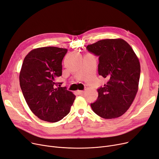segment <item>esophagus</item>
Listing matches in <instances>:
<instances>
[{"label":"esophagus","mask_w":159,"mask_h":159,"mask_svg":"<svg viewBox=\"0 0 159 159\" xmlns=\"http://www.w3.org/2000/svg\"><path fill=\"white\" fill-rule=\"evenodd\" d=\"M77 93H78V95H82V94H83L84 91H82V90H77Z\"/></svg>","instance_id":"1"}]
</instances>
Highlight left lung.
<instances>
[{
	"mask_svg": "<svg viewBox=\"0 0 159 159\" xmlns=\"http://www.w3.org/2000/svg\"><path fill=\"white\" fill-rule=\"evenodd\" d=\"M86 49L99 56V75L108 80L98 89V98L91 104L93 111L105 119L118 118L129 108L139 89V58L121 38L99 40Z\"/></svg>",
	"mask_w": 159,
	"mask_h": 159,
	"instance_id": "1",
	"label": "left lung"
}]
</instances>
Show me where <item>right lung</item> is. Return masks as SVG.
I'll return each instance as SVG.
<instances>
[{"label": "right lung", "mask_w": 159, "mask_h": 159, "mask_svg": "<svg viewBox=\"0 0 159 159\" xmlns=\"http://www.w3.org/2000/svg\"><path fill=\"white\" fill-rule=\"evenodd\" d=\"M67 50L56 47L34 49L25 57L19 74L20 86L27 105L38 118L54 123L70 111L76 96L56 79L62 74L61 61Z\"/></svg>", "instance_id": "add662e5"}]
</instances>
